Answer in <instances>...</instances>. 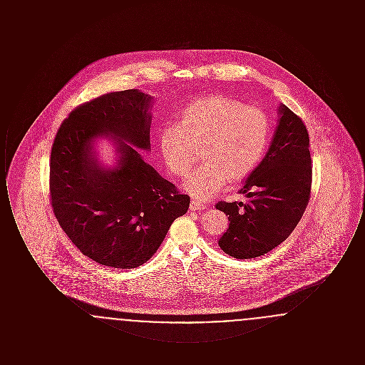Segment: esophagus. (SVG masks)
<instances>
[{
    "mask_svg": "<svg viewBox=\"0 0 365 365\" xmlns=\"http://www.w3.org/2000/svg\"><path fill=\"white\" fill-rule=\"evenodd\" d=\"M204 208H205L204 204H201V202L197 201V200H191L190 210H201V209Z\"/></svg>",
    "mask_w": 365,
    "mask_h": 365,
    "instance_id": "1",
    "label": "esophagus"
}]
</instances>
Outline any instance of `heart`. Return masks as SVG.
<instances>
[{
  "instance_id": "1",
  "label": "heart",
  "mask_w": 365,
  "mask_h": 365,
  "mask_svg": "<svg viewBox=\"0 0 365 365\" xmlns=\"http://www.w3.org/2000/svg\"><path fill=\"white\" fill-rule=\"evenodd\" d=\"M271 140L268 116L255 106L215 94L187 105L180 122L160 134V149L168 170L186 176L200 157L205 161L183 183L198 200L217 194L228 180L240 182L260 164Z\"/></svg>"
}]
</instances>
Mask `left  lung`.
I'll return each mask as SVG.
<instances>
[{
  "label": "left lung",
  "instance_id": "obj_1",
  "mask_svg": "<svg viewBox=\"0 0 365 365\" xmlns=\"http://www.w3.org/2000/svg\"><path fill=\"white\" fill-rule=\"evenodd\" d=\"M267 155L241 189L246 202L216 204L228 216L219 246L234 259H255L286 241L309 201L312 161L305 124L284 104Z\"/></svg>",
  "mask_w": 365,
  "mask_h": 365
}]
</instances>
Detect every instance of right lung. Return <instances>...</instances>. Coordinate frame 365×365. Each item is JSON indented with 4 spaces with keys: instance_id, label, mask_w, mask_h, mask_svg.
Returning <instances> with one entry per match:
<instances>
[{
    "instance_id": "1",
    "label": "right lung",
    "mask_w": 365,
    "mask_h": 365,
    "mask_svg": "<svg viewBox=\"0 0 365 365\" xmlns=\"http://www.w3.org/2000/svg\"><path fill=\"white\" fill-rule=\"evenodd\" d=\"M153 97L115 91L78 106L60 125L51 155V200L58 225L88 259L112 268L149 260L190 197L148 164ZM109 138L117 160L105 166L95 146Z\"/></svg>"
}]
</instances>
